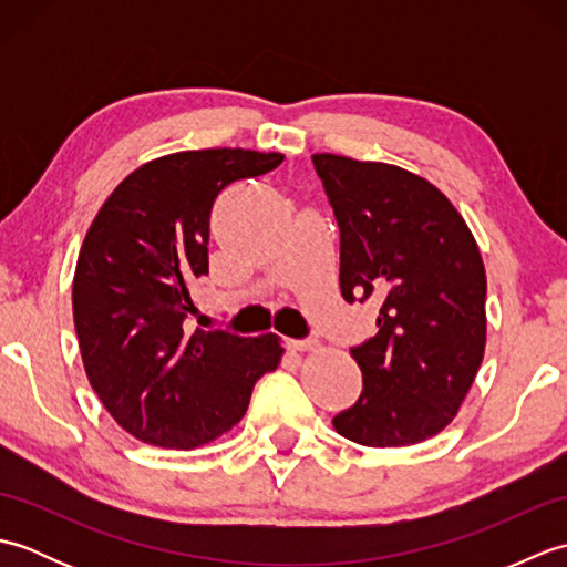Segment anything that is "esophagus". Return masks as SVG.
<instances>
[{
  "instance_id": "obj_1",
  "label": "esophagus",
  "mask_w": 567,
  "mask_h": 567,
  "mask_svg": "<svg viewBox=\"0 0 567 567\" xmlns=\"http://www.w3.org/2000/svg\"><path fill=\"white\" fill-rule=\"evenodd\" d=\"M287 346H290L292 351L309 353V351H317V348H319V341L315 339V336H307V339H297V341H290Z\"/></svg>"
}]
</instances>
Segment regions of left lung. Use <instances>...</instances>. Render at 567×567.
<instances>
[{
	"label": "left lung",
	"instance_id": "1",
	"mask_svg": "<svg viewBox=\"0 0 567 567\" xmlns=\"http://www.w3.org/2000/svg\"><path fill=\"white\" fill-rule=\"evenodd\" d=\"M311 161L341 228V295L380 305L378 333L351 348L363 392L333 429L370 449L421 443L451 424L483 363V256L429 179L333 153Z\"/></svg>",
	"mask_w": 567,
	"mask_h": 567
}]
</instances>
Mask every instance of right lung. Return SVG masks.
<instances>
[{"label":"right lung","instance_id":"1","mask_svg":"<svg viewBox=\"0 0 567 567\" xmlns=\"http://www.w3.org/2000/svg\"><path fill=\"white\" fill-rule=\"evenodd\" d=\"M282 153L183 151L136 167L82 240L72 319L84 372L131 436L189 451L244 419L250 392L280 365L282 339L185 331L189 287L209 272V214L236 179L275 171Z\"/></svg>","mask_w":567,"mask_h":567}]
</instances>
